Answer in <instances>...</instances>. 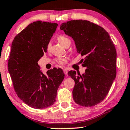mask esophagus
<instances>
[{
	"label": "esophagus",
	"mask_w": 130,
	"mask_h": 130,
	"mask_svg": "<svg viewBox=\"0 0 130 130\" xmlns=\"http://www.w3.org/2000/svg\"><path fill=\"white\" fill-rule=\"evenodd\" d=\"M63 71H64V74H65L66 75H67V74H68L67 70L66 69H63Z\"/></svg>",
	"instance_id": "obj_1"
}]
</instances>
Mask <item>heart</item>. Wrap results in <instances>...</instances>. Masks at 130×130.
Returning a JSON list of instances; mask_svg holds the SVG:
<instances>
[{"instance_id": "b5f03b06", "label": "heart", "mask_w": 130, "mask_h": 130, "mask_svg": "<svg viewBox=\"0 0 130 130\" xmlns=\"http://www.w3.org/2000/svg\"><path fill=\"white\" fill-rule=\"evenodd\" d=\"M57 40L61 44H62L63 46L66 45V43L68 42H70V39L69 38L64 35H60L58 37H57ZM50 47V43L47 45V49ZM67 59L66 57H57V58L56 59V61L60 65H64L67 62Z\"/></svg>"}]
</instances>
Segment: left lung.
Wrapping results in <instances>:
<instances>
[{
	"label": "left lung",
	"mask_w": 130,
	"mask_h": 130,
	"mask_svg": "<svg viewBox=\"0 0 130 130\" xmlns=\"http://www.w3.org/2000/svg\"><path fill=\"white\" fill-rule=\"evenodd\" d=\"M60 29L72 37L77 52L87 68L84 74L75 71L68 75L75 81L73 91L74 102L90 107L102 102L116 76L117 53L109 34L101 26L87 20H76L64 23Z\"/></svg>",
	"instance_id": "1"
}]
</instances>
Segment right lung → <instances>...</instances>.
Instances as JSON below:
<instances>
[{
  "mask_svg": "<svg viewBox=\"0 0 130 130\" xmlns=\"http://www.w3.org/2000/svg\"><path fill=\"white\" fill-rule=\"evenodd\" d=\"M57 25L45 21L33 22L18 34L12 42L8 70L17 96L32 108L45 109L52 105L64 78L61 69H51L45 75L38 64L47 52Z\"/></svg>",
  "mask_w": 130,
  "mask_h": 130,
  "instance_id": "right-lung-1",
  "label": "right lung"
}]
</instances>
